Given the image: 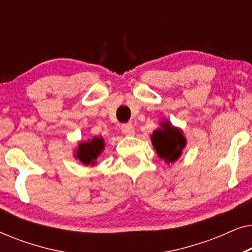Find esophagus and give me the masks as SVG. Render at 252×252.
I'll return each instance as SVG.
<instances>
[{"label": "esophagus", "instance_id": "1", "mask_svg": "<svg viewBox=\"0 0 252 252\" xmlns=\"http://www.w3.org/2000/svg\"><path fill=\"white\" fill-rule=\"evenodd\" d=\"M122 132L125 135H134L135 130H134L132 124H124V125H122Z\"/></svg>", "mask_w": 252, "mask_h": 252}]
</instances>
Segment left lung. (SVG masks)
I'll list each match as a JSON object with an SVG mask.
<instances>
[{
    "label": "left lung",
    "mask_w": 252,
    "mask_h": 252,
    "mask_svg": "<svg viewBox=\"0 0 252 252\" xmlns=\"http://www.w3.org/2000/svg\"><path fill=\"white\" fill-rule=\"evenodd\" d=\"M155 149L161 159L173 163L180 157L186 147V139L180 129L175 128L168 122L161 123V128L155 130L151 135Z\"/></svg>",
    "instance_id": "1"
}]
</instances>
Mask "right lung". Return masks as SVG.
Masks as SVG:
<instances>
[{
  "label": "right lung",
  "instance_id": "add662e5",
  "mask_svg": "<svg viewBox=\"0 0 252 252\" xmlns=\"http://www.w3.org/2000/svg\"><path fill=\"white\" fill-rule=\"evenodd\" d=\"M104 148V141L102 137H94L88 142H82L79 144L77 150V158L85 165H94L95 160Z\"/></svg>",
  "mask_w": 252,
  "mask_h": 252
}]
</instances>
